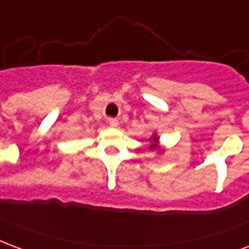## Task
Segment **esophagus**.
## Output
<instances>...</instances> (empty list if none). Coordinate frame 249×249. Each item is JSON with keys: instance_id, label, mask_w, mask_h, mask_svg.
<instances>
[{"instance_id": "obj_1", "label": "esophagus", "mask_w": 249, "mask_h": 249, "mask_svg": "<svg viewBox=\"0 0 249 249\" xmlns=\"http://www.w3.org/2000/svg\"><path fill=\"white\" fill-rule=\"evenodd\" d=\"M108 123H109V125L112 128H117V126H119V120L117 119H109L108 120Z\"/></svg>"}]
</instances>
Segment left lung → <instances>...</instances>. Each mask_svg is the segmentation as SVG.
Instances as JSON below:
<instances>
[{"instance_id":"left-lung-1","label":"left lung","mask_w":249,"mask_h":249,"mask_svg":"<svg viewBox=\"0 0 249 249\" xmlns=\"http://www.w3.org/2000/svg\"><path fill=\"white\" fill-rule=\"evenodd\" d=\"M150 143H149L148 149L152 150V152H157L158 154H162L165 152V149L161 146V142H160V136L157 133H153V136L149 139Z\"/></svg>"}]
</instances>
